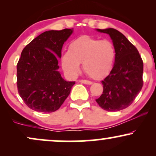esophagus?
Wrapping results in <instances>:
<instances>
[{
  "label": "esophagus",
  "instance_id": "obj_1",
  "mask_svg": "<svg viewBox=\"0 0 156 156\" xmlns=\"http://www.w3.org/2000/svg\"><path fill=\"white\" fill-rule=\"evenodd\" d=\"M79 81L80 82V83H85V84H88V85H91V84L92 83V81H90V80H80Z\"/></svg>",
  "mask_w": 156,
  "mask_h": 156
}]
</instances>
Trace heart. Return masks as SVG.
I'll return each mask as SVG.
<instances>
[{
    "instance_id": "b5f03b06",
    "label": "heart",
    "mask_w": 156,
    "mask_h": 156,
    "mask_svg": "<svg viewBox=\"0 0 156 156\" xmlns=\"http://www.w3.org/2000/svg\"><path fill=\"white\" fill-rule=\"evenodd\" d=\"M115 58L112 41L82 36L69 44L68 51L62 56V65L68 75L76 76L82 63L86 74L93 79H101L112 71Z\"/></svg>"
}]
</instances>
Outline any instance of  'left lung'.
I'll use <instances>...</instances> for the list:
<instances>
[{
	"label": "left lung",
	"mask_w": 156,
	"mask_h": 156,
	"mask_svg": "<svg viewBox=\"0 0 156 156\" xmlns=\"http://www.w3.org/2000/svg\"><path fill=\"white\" fill-rule=\"evenodd\" d=\"M109 34L116 49L112 71L102 80L103 92L96 102L108 112H117L132 104L143 87V61L136 48L114 28L97 29Z\"/></svg>",
	"instance_id": "1"
}]
</instances>
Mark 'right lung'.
Returning <instances> with one entry per match:
<instances>
[{
    "label": "right lung",
    "instance_id": "1",
    "mask_svg": "<svg viewBox=\"0 0 156 156\" xmlns=\"http://www.w3.org/2000/svg\"><path fill=\"white\" fill-rule=\"evenodd\" d=\"M72 33L69 28L45 31L23 48L17 64V90L32 110L55 112L76 83L64 80L58 71L62 46Z\"/></svg>",
    "mask_w": 156,
    "mask_h": 156
}]
</instances>
